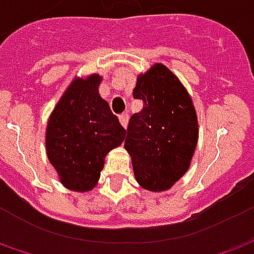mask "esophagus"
<instances>
[{"instance_id": "obj_1", "label": "esophagus", "mask_w": 254, "mask_h": 254, "mask_svg": "<svg viewBox=\"0 0 254 254\" xmlns=\"http://www.w3.org/2000/svg\"><path fill=\"white\" fill-rule=\"evenodd\" d=\"M120 122H121L122 127L127 129V122H129V115H127V114H121V115H120Z\"/></svg>"}]
</instances>
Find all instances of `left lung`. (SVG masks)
Segmentation results:
<instances>
[{"mask_svg":"<svg viewBox=\"0 0 254 254\" xmlns=\"http://www.w3.org/2000/svg\"><path fill=\"white\" fill-rule=\"evenodd\" d=\"M133 97L143 110L127 125L125 150L136 182L144 190H169L189 170L198 141V118L187 89L157 63L137 77Z\"/></svg>","mask_w":254,"mask_h":254,"instance_id":"1","label":"left lung"}]
</instances>
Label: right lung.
Returning a JSON list of instances; mask_svg holds the SVG:
<instances>
[{
    "label": "right lung",
    "instance_id": "right-lung-1",
    "mask_svg": "<svg viewBox=\"0 0 254 254\" xmlns=\"http://www.w3.org/2000/svg\"><path fill=\"white\" fill-rule=\"evenodd\" d=\"M102 77L75 78L49 117L47 155L65 189L85 192L99 182L104 158L127 130L99 95Z\"/></svg>",
    "mask_w": 254,
    "mask_h": 254
}]
</instances>
